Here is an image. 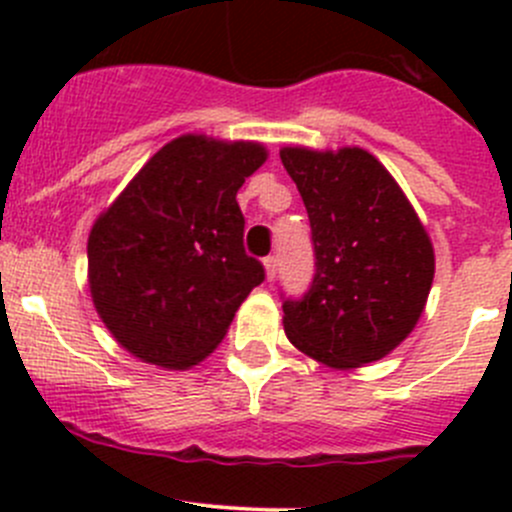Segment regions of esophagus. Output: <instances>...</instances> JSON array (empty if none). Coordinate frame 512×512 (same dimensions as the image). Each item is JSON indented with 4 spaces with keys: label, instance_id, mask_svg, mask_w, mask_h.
Here are the masks:
<instances>
[{
    "label": "esophagus",
    "instance_id": "1",
    "mask_svg": "<svg viewBox=\"0 0 512 512\" xmlns=\"http://www.w3.org/2000/svg\"><path fill=\"white\" fill-rule=\"evenodd\" d=\"M265 277L267 282H272L277 277V257H267L265 260Z\"/></svg>",
    "mask_w": 512,
    "mask_h": 512
}]
</instances>
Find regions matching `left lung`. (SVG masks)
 Returning <instances> with one entry per match:
<instances>
[{"instance_id": "left-lung-1", "label": "left lung", "mask_w": 512, "mask_h": 512, "mask_svg": "<svg viewBox=\"0 0 512 512\" xmlns=\"http://www.w3.org/2000/svg\"><path fill=\"white\" fill-rule=\"evenodd\" d=\"M314 242V280L287 299L285 334L332 369H359L394 352L426 309L436 272L431 237L394 175L364 148L285 146Z\"/></svg>"}]
</instances>
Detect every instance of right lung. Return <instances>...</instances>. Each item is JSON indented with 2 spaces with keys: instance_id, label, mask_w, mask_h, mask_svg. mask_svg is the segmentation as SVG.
I'll list each match as a JSON object with an SVG mask.
<instances>
[{
  "instance_id": "obj_1",
  "label": "right lung",
  "mask_w": 512,
  "mask_h": 512,
  "mask_svg": "<svg viewBox=\"0 0 512 512\" xmlns=\"http://www.w3.org/2000/svg\"><path fill=\"white\" fill-rule=\"evenodd\" d=\"M267 160L257 141L173 138L133 175L89 235L94 307L126 352L190 369L225 339L265 270L245 255L237 190Z\"/></svg>"
}]
</instances>
